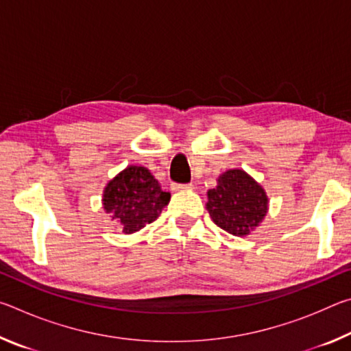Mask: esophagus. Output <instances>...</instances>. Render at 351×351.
Here are the masks:
<instances>
[{
	"label": "esophagus",
	"mask_w": 351,
	"mask_h": 351,
	"mask_svg": "<svg viewBox=\"0 0 351 351\" xmlns=\"http://www.w3.org/2000/svg\"><path fill=\"white\" fill-rule=\"evenodd\" d=\"M192 184H173V190H192Z\"/></svg>",
	"instance_id": "esophagus-1"
}]
</instances>
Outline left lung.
<instances>
[{
    "label": "left lung",
    "mask_w": 351,
    "mask_h": 351,
    "mask_svg": "<svg viewBox=\"0 0 351 351\" xmlns=\"http://www.w3.org/2000/svg\"><path fill=\"white\" fill-rule=\"evenodd\" d=\"M207 198L213 223L235 237L247 235L268 212L265 190L239 169L224 171L218 186L207 192Z\"/></svg>",
    "instance_id": "left-lung-1"
}]
</instances>
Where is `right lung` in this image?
<instances>
[{"mask_svg":"<svg viewBox=\"0 0 351 351\" xmlns=\"http://www.w3.org/2000/svg\"><path fill=\"white\" fill-rule=\"evenodd\" d=\"M170 201L145 167L132 165L108 182L104 192V209L121 223L122 232L133 234L153 223Z\"/></svg>","mask_w":351,"mask_h":351,"instance_id":"1","label":"right lung"}]
</instances>
